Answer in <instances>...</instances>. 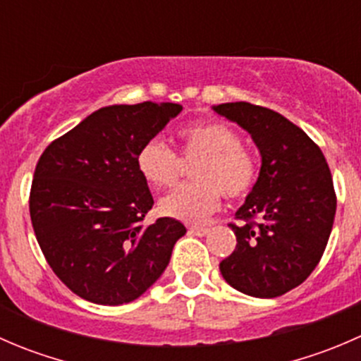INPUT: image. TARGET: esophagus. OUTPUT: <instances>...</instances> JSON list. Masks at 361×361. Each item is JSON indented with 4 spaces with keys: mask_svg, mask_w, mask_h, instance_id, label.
<instances>
[{
    "mask_svg": "<svg viewBox=\"0 0 361 361\" xmlns=\"http://www.w3.org/2000/svg\"><path fill=\"white\" fill-rule=\"evenodd\" d=\"M188 232L194 235H206L207 232H209V228L202 227V225H190V227H188Z\"/></svg>",
    "mask_w": 361,
    "mask_h": 361,
    "instance_id": "esophagus-1",
    "label": "esophagus"
}]
</instances>
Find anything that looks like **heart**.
Instances as JSON below:
<instances>
[{"mask_svg": "<svg viewBox=\"0 0 361 361\" xmlns=\"http://www.w3.org/2000/svg\"><path fill=\"white\" fill-rule=\"evenodd\" d=\"M181 155L199 159L192 169L197 181L178 187L160 201L166 216L199 224L220 207L221 194L231 201L246 197L258 180V162L243 147V137L221 122H201L180 133ZM143 180L157 188L173 187L181 173V160L162 140H148L136 155Z\"/></svg>", "mask_w": 361, "mask_h": 361, "instance_id": "heart-1", "label": "heart"}]
</instances>
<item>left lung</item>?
I'll use <instances>...</instances> for the list:
<instances>
[{
    "mask_svg": "<svg viewBox=\"0 0 361 361\" xmlns=\"http://www.w3.org/2000/svg\"><path fill=\"white\" fill-rule=\"evenodd\" d=\"M214 111L248 130L262 155L257 183L235 213L241 224H228L238 245L220 272L239 292L279 297L322 260L337 207L332 173L318 145L278 111L245 101Z\"/></svg>",
    "mask_w": 361,
    "mask_h": 361,
    "instance_id": "left-lung-1",
    "label": "left lung"
}]
</instances>
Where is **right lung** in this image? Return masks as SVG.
Segmentation results:
<instances>
[{"mask_svg": "<svg viewBox=\"0 0 361 361\" xmlns=\"http://www.w3.org/2000/svg\"><path fill=\"white\" fill-rule=\"evenodd\" d=\"M181 110L152 101L101 108L54 140L36 164L29 194L36 241L78 297L127 304L166 271L187 228L167 216L143 224L154 197L136 155Z\"/></svg>", "mask_w": 361, "mask_h": 361, "instance_id": "right-lung-1", "label": "right lung"}]
</instances>
